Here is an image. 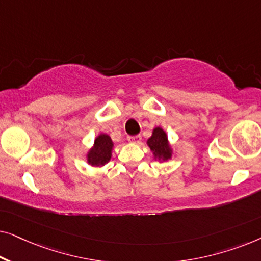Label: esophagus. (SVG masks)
Returning a JSON list of instances; mask_svg holds the SVG:
<instances>
[{
	"label": "esophagus",
	"mask_w": 261,
	"mask_h": 261,
	"mask_svg": "<svg viewBox=\"0 0 261 261\" xmlns=\"http://www.w3.org/2000/svg\"><path fill=\"white\" fill-rule=\"evenodd\" d=\"M128 141L133 142V144H140L141 135H133V137H128Z\"/></svg>",
	"instance_id": "34e87169"
}]
</instances>
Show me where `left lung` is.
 <instances>
[{
  "mask_svg": "<svg viewBox=\"0 0 261 261\" xmlns=\"http://www.w3.org/2000/svg\"><path fill=\"white\" fill-rule=\"evenodd\" d=\"M147 145L154 152V155L158 156V158H163L164 160L171 158V149L169 147L167 137L165 132L160 127H156L153 130L152 137L147 140Z\"/></svg>",
  "mask_w": 261,
  "mask_h": 261,
  "instance_id": "obj_1",
  "label": "left lung"
}]
</instances>
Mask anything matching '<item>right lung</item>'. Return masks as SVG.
<instances>
[{"label":"right lung","instance_id":"1","mask_svg":"<svg viewBox=\"0 0 261 261\" xmlns=\"http://www.w3.org/2000/svg\"><path fill=\"white\" fill-rule=\"evenodd\" d=\"M113 141L107 134H99L95 139L94 147L90 149L88 154V162L91 165H105L106 163L109 162L112 156L113 149Z\"/></svg>","mask_w":261,"mask_h":261}]
</instances>
